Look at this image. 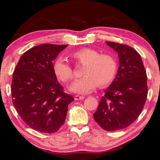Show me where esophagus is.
<instances>
[{"instance_id":"34e87169","label":"esophagus","mask_w":160,"mask_h":160,"mask_svg":"<svg viewBox=\"0 0 160 160\" xmlns=\"http://www.w3.org/2000/svg\"><path fill=\"white\" fill-rule=\"evenodd\" d=\"M84 99V96H79V95H76L75 96V100H81V99Z\"/></svg>"}]
</instances>
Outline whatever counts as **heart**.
<instances>
[{"instance_id":"1","label":"heart","mask_w":160,"mask_h":160,"mask_svg":"<svg viewBox=\"0 0 160 160\" xmlns=\"http://www.w3.org/2000/svg\"><path fill=\"white\" fill-rule=\"evenodd\" d=\"M72 58L82 66V78L75 81L70 87L71 92L77 94L91 93L97 86L105 87L112 82L118 71L115 58L109 54H99L92 48H82L72 53ZM55 76L63 82L73 78L72 67L62 58L55 60L52 65Z\"/></svg>"}]
</instances>
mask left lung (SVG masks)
Wrapping results in <instances>:
<instances>
[{"instance_id":"8db88e82","label":"left lung","mask_w":160,"mask_h":160,"mask_svg":"<svg viewBox=\"0 0 160 160\" xmlns=\"http://www.w3.org/2000/svg\"><path fill=\"white\" fill-rule=\"evenodd\" d=\"M106 44L118 52L120 66L93 116L104 130L115 131L127 128L139 116L148 94L147 76L136 50L113 42Z\"/></svg>"}]
</instances>
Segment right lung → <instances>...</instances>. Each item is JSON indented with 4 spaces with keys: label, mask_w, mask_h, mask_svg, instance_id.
<instances>
[{
    "label": "right lung",
    "mask_w": 160,
    "mask_h": 160,
    "mask_svg": "<svg viewBox=\"0 0 160 160\" xmlns=\"http://www.w3.org/2000/svg\"><path fill=\"white\" fill-rule=\"evenodd\" d=\"M67 45L42 44L20 58L13 73V106L34 130L52 133L64 124L68 106L74 100L63 92L52 69L53 61Z\"/></svg>",
    "instance_id": "right-lung-1"
}]
</instances>
